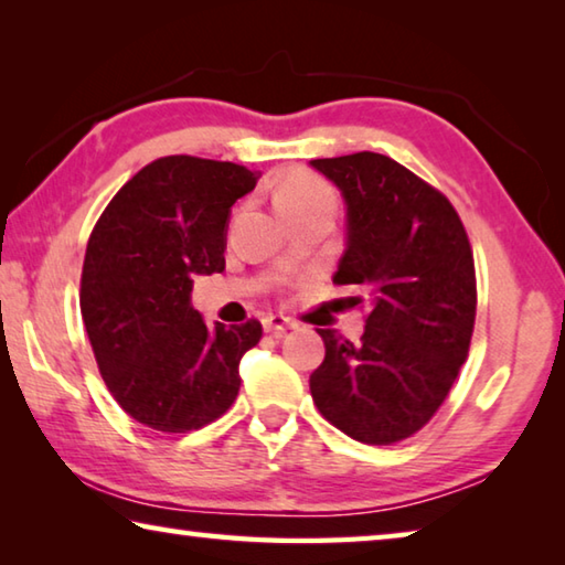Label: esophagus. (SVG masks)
Here are the masks:
<instances>
[{
	"label": "esophagus",
	"mask_w": 565,
	"mask_h": 565,
	"mask_svg": "<svg viewBox=\"0 0 565 565\" xmlns=\"http://www.w3.org/2000/svg\"><path fill=\"white\" fill-rule=\"evenodd\" d=\"M262 323H264V331L269 333H284L286 329L294 327V321L281 317V313H269V317L262 319Z\"/></svg>",
	"instance_id": "34e87169"
}]
</instances>
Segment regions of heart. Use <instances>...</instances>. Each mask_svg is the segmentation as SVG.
Instances as JSON below:
<instances>
[{
    "mask_svg": "<svg viewBox=\"0 0 565 565\" xmlns=\"http://www.w3.org/2000/svg\"><path fill=\"white\" fill-rule=\"evenodd\" d=\"M337 204L331 186L311 171H294L276 189V206H331Z\"/></svg>",
    "mask_w": 565,
    "mask_h": 565,
    "instance_id": "obj_1",
    "label": "heart"
}]
</instances>
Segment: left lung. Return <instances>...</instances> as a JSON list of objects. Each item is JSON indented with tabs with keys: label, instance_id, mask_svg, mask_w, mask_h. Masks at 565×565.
<instances>
[{
	"label": "left lung",
	"instance_id": "left-lung-1",
	"mask_svg": "<svg viewBox=\"0 0 565 565\" xmlns=\"http://www.w3.org/2000/svg\"><path fill=\"white\" fill-rule=\"evenodd\" d=\"M311 164L347 199V252L333 284L371 299L359 343L319 329L327 356L309 379L313 404L353 441L398 444L434 418L468 356L471 242L441 191L391 157L359 151Z\"/></svg>",
	"mask_w": 565,
	"mask_h": 565
}]
</instances>
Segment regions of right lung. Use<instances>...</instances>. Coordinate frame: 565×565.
<instances>
[{
  "mask_svg": "<svg viewBox=\"0 0 565 565\" xmlns=\"http://www.w3.org/2000/svg\"><path fill=\"white\" fill-rule=\"evenodd\" d=\"M256 186L252 169L189 154L137 171L94 224L79 306L114 401L154 431L212 424L242 386L238 361L262 323L206 327L191 306L199 274L224 271L226 222Z\"/></svg>",
  "mask_w": 565,
  "mask_h": 565,
  "instance_id": "add662e5",
  "label": "right lung"
}]
</instances>
